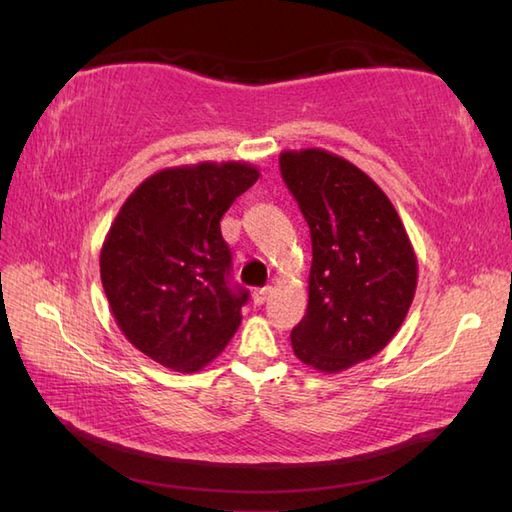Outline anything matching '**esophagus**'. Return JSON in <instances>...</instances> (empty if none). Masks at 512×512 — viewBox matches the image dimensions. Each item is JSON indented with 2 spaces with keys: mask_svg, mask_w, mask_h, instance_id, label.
I'll return each mask as SVG.
<instances>
[{
  "mask_svg": "<svg viewBox=\"0 0 512 512\" xmlns=\"http://www.w3.org/2000/svg\"><path fill=\"white\" fill-rule=\"evenodd\" d=\"M270 288H257L255 292H253V303L255 306H262V303H266L268 301V297H270Z\"/></svg>",
  "mask_w": 512,
  "mask_h": 512,
  "instance_id": "1",
  "label": "esophagus"
}]
</instances>
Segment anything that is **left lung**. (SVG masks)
<instances>
[{
  "label": "left lung",
  "mask_w": 512,
  "mask_h": 512,
  "mask_svg": "<svg viewBox=\"0 0 512 512\" xmlns=\"http://www.w3.org/2000/svg\"><path fill=\"white\" fill-rule=\"evenodd\" d=\"M279 167L312 237L308 310L292 350L339 374L394 339L416 295L418 259L394 204L350 160L301 149L284 151Z\"/></svg>",
  "instance_id": "8db88e82"
}]
</instances>
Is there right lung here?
Returning <instances> with one entry per match:
<instances>
[{
    "label": "right lung",
    "mask_w": 512,
    "mask_h": 512,
    "mask_svg": "<svg viewBox=\"0 0 512 512\" xmlns=\"http://www.w3.org/2000/svg\"><path fill=\"white\" fill-rule=\"evenodd\" d=\"M259 178L248 162L162 169L138 184L101 248L116 325L173 372H200L233 339L248 290L231 286L220 220Z\"/></svg>",
    "instance_id": "1"
}]
</instances>
